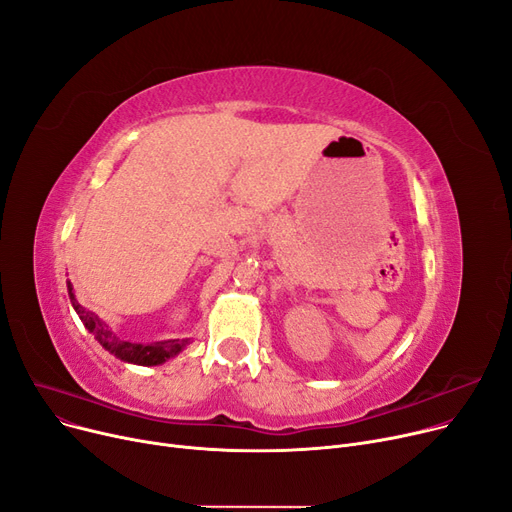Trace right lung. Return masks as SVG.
Here are the masks:
<instances>
[{"instance_id":"obj_1","label":"right lung","mask_w":512,"mask_h":512,"mask_svg":"<svg viewBox=\"0 0 512 512\" xmlns=\"http://www.w3.org/2000/svg\"><path fill=\"white\" fill-rule=\"evenodd\" d=\"M68 284V297H70V303L74 307V311L78 313L80 321H83L85 328L95 336V340L105 348L107 353L118 357L120 361L124 363H134V365H143V367H151V365H161L166 363L168 359L176 357L178 353H182L186 344L191 342V338H174V340H159V342H147V344H141V342H128V340H122L118 338L112 328L105 324L103 319H99L93 311L85 309L83 305H80L74 297V290H72V284Z\"/></svg>"}]
</instances>
